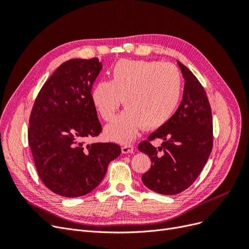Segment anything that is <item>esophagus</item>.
I'll return each mask as SVG.
<instances>
[{
    "label": "esophagus",
    "instance_id": "1",
    "mask_svg": "<svg viewBox=\"0 0 249 249\" xmlns=\"http://www.w3.org/2000/svg\"><path fill=\"white\" fill-rule=\"evenodd\" d=\"M134 150V146L132 144H124L122 146L123 154H132Z\"/></svg>",
    "mask_w": 249,
    "mask_h": 249
}]
</instances>
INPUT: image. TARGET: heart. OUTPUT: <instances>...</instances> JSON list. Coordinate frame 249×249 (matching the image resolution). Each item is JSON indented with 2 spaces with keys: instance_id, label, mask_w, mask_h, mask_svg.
<instances>
[{
  "instance_id": "1",
  "label": "heart",
  "mask_w": 249,
  "mask_h": 249,
  "mask_svg": "<svg viewBox=\"0 0 249 249\" xmlns=\"http://www.w3.org/2000/svg\"><path fill=\"white\" fill-rule=\"evenodd\" d=\"M182 93L177 67L147 60L122 59L111 70L110 81L96 83L91 91L95 110L105 122L114 117L120 100L126 108L106 126V136L131 142L141 126L154 130L166 124L176 112Z\"/></svg>"
}]
</instances>
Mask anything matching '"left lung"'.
<instances>
[{
	"instance_id": "8db88e82",
	"label": "left lung",
	"mask_w": 249,
	"mask_h": 249,
	"mask_svg": "<svg viewBox=\"0 0 249 249\" xmlns=\"http://www.w3.org/2000/svg\"><path fill=\"white\" fill-rule=\"evenodd\" d=\"M178 64L185 80L182 102L168 122L138 146L152 161L142 183L165 195L180 193L193 184L213 146L212 111L205 89L184 64ZM154 139L163 140L161 147L151 145Z\"/></svg>"
}]
</instances>
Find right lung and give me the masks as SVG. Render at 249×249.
Listing matches in <instances>:
<instances>
[{
	"mask_svg": "<svg viewBox=\"0 0 249 249\" xmlns=\"http://www.w3.org/2000/svg\"><path fill=\"white\" fill-rule=\"evenodd\" d=\"M102 67L97 58L62 63L44 83L30 115L28 141L37 173L51 191L64 197L91 192L122 153L116 143L84 145L102 132L91 100Z\"/></svg>",
	"mask_w": 249,
	"mask_h": 249,
	"instance_id": "right-lung-1",
	"label": "right lung"
}]
</instances>
